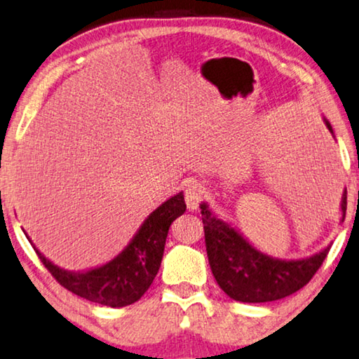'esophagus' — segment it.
Returning <instances> with one entry per match:
<instances>
[{"instance_id": "obj_1", "label": "esophagus", "mask_w": 359, "mask_h": 359, "mask_svg": "<svg viewBox=\"0 0 359 359\" xmlns=\"http://www.w3.org/2000/svg\"><path fill=\"white\" fill-rule=\"evenodd\" d=\"M203 186L201 183H191L186 186L184 189V201H186V205L189 208L191 212H194L198 208V203H201L202 197H203Z\"/></svg>"}]
</instances>
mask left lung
<instances>
[{"label":"left lung","instance_id":"left-lung-1","mask_svg":"<svg viewBox=\"0 0 359 359\" xmlns=\"http://www.w3.org/2000/svg\"><path fill=\"white\" fill-rule=\"evenodd\" d=\"M330 133L332 126L324 118ZM341 222L346 212V189L341 196ZM207 257L219 287L244 303H264L289 297L310 283L326 260L330 245L300 260H280L253 247L239 231L201 203Z\"/></svg>","mask_w":359,"mask_h":359}]
</instances>
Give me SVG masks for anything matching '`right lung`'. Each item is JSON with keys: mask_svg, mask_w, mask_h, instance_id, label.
<instances>
[{"mask_svg": "<svg viewBox=\"0 0 359 359\" xmlns=\"http://www.w3.org/2000/svg\"><path fill=\"white\" fill-rule=\"evenodd\" d=\"M184 212V196L178 192L149 215L117 257L88 271H67L49 262L35 245L33 249L48 271L72 294L104 306H126L140 300L151 287L161 268L170 226Z\"/></svg>", "mask_w": 359, "mask_h": 359, "instance_id": "add662e5", "label": "right lung"}]
</instances>
